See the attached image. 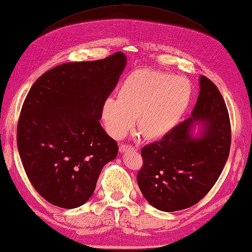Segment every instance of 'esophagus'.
Masks as SVG:
<instances>
[{
	"mask_svg": "<svg viewBox=\"0 0 252 252\" xmlns=\"http://www.w3.org/2000/svg\"><path fill=\"white\" fill-rule=\"evenodd\" d=\"M130 151H135V148L129 146V145H121V146H119V152L121 153H127Z\"/></svg>",
	"mask_w": 252,
	"mask_h": 252,
	"instance_id": "1",
	"label": "esophagus"
}]
</instances>
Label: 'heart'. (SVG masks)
Returning <instances> with one entry per match:
<instances>
[{"label": "heart", "mask_w": 252, "mask_h": 252, "mask_svg": "<svg viewBox=\"0 0 252 252\" xmlns=\"http://www.w3.org/2000/svg\"><path fill=\"white\" fill-rule=\"evenodd\" d=\"M193 90L185 77L152 68L131 70L118 88V98L101 104L105 129L121 139L135 125L145 138L157 140L170 134L190 107Z\"/></svg>", "instance_id": "obj_1"}]
</instances>
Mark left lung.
I'll return each mask as SVG.
<instances>
[{"label": "left lung", "instance_id": "1", "mask_svg": "<svg viewBox=\"0 0 252 252\" xmlns=\"http://www.w3.org/2000/svg\"><path fill=\"white\" fill-rule=\"evenodd\" d=\"M199 96L190 117L159 142L142 149L137 184L146 200L161 211L189 208L217 182L231 142L227 106L215 84L199 77Z\"/></svg>", "mask_w": 252, "mask_h": 252}]
</instances>
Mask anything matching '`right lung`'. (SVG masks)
I'll list each match as a JSON object with an SVG mask.
<instances>
[{
  "instance_id": "obj_1",
  "label": "right lung",
  "mask_w": 252,
  "mask_h": 252,
  "mask_svg": "<svg viewBox=\"0 0 252 252\" xmlns=\"http://www.w3.org/2000/svg\"><path fill=\"white\" fill-rule=\"evenodd\" d=\"M127 64L122 52L47 70L31 87L17 124L22 164L44 199L73 209L90 199L118 146L100 126L101 104Z\"/></svg>"
}]
</instances>
